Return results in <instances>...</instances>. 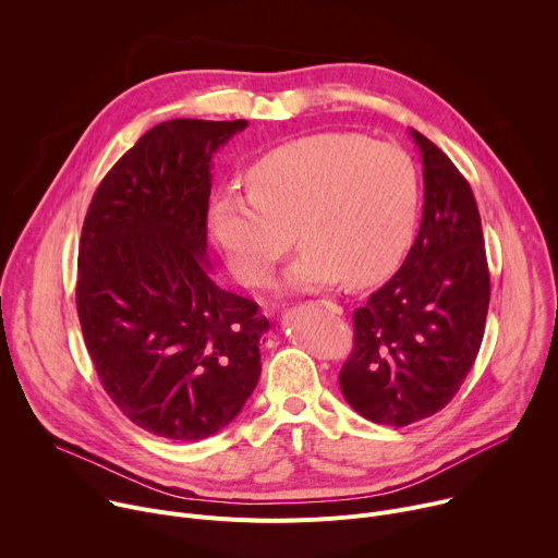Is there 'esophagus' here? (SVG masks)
<instances>
[{
	"instance_id": "obj_1",
	"label": "esophagus",
	"mask_w": 558,
	"mask_h": 558,
	"mask_svg": "<svg viewBox=\"0 0 558 558\" xmlns=\"http://www.w3.org/2000/svg\"><path fill=\"white\" fill-rule=\"evenodd\" d=\"M317 305H326V307H330V311L335 313V315H341L343 311H341V305L339 303H335V301H326V299H319V301H315Z\"/></svg>"
}]
</instances>
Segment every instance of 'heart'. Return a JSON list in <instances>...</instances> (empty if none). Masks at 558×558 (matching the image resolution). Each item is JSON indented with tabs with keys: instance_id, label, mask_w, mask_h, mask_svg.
Segmentation results:
<instances>
[{
	"instance_id": "obj_1",
	"label": "heart",
	"mask_w": 558,
	"mask_h": 558,
	"mask_svg": "<svg viewBox=\"0 0 558 558\" xmlns=\"http://www.w3.org/2000/svg\"><path fill=\"white\" fill-rule=\"evenodd\" d=\"M247 189L219 193L210 210L213 236L243 286L268 279L294 230L305 251L286 275L288 288L341 279L373 286L401 264L418 219L416 163L363 135H313L275 148L247 170Z\"/></svg>"
}]
</instances>
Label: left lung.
Instances as JSON below:
<instances>
[{"label":"left lung","instance_id":"1","mask_svg":"<svg viewBox=\"0 0 558 558\" xmlns=\"http://www.w3.org/2000/svg\"><path fill=\"white\" fill-rule=\"evenodd\" d=\"M423 161V219L395 277L354 311L339 386L365 418L403 427L444 410L478 354L489 303L478 208L450 157L412 131Z\"/></svg>","mask_w":558,"mask_h":558}]
</instances>
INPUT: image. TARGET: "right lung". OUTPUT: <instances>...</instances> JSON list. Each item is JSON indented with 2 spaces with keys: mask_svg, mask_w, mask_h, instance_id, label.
Listing matches in <instances>:
<instances>
[{
  "mask_svg": "<svg viewBox=\"0 0 558 558\" xmlns=\"http://www.w3.org/2000/svg\"><path fill=\"white\" fill-rule=\"evenodd\" d=\"M245 119L157 123L101 179L88 206L77 315L97 377L135 425L199 441L228 425L262 375L270 328L210 277V161Z\"/></svg>",
  "mask_w": 558,
  "mask_h": 558,
  "instance_id": "obj_1",
  "label": "right lung"
}]
</instances>
